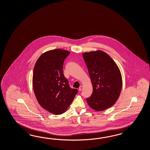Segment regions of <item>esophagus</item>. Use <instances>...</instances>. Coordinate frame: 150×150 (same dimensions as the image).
Wrapping results in <instances>:
<instances>
[{"label":"esophagus","mask_w":150,"mask_h":150,"mask_svg":"<svg viewBox=\"0 0 150 150\" xmlns=\"http://www.w3.org/2000/svg\"><path fill=\"white\" fill-rule=\"evenodd\" d=\"M82 89H83V86H80L79 87V91H82Z\"/></svg>","instance_id":"esophagus-1"}]
</instances>
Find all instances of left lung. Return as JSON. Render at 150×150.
<instances>
[{"mask_svg":"<svg viewBox=\"0 0 150 150\" xmlns=\"http://www.w3.org/2000/svg\"><path fill=\"white\" fill-rule=\"evenodd\" d=\"M92 84V96L86 99L89 107L103 111L114 105L121 92L122 78L115 62L104 51L83 54Z\"/></svg>","mask_w":150,"mask_h":150,"instance_id":"1","label":"left lung"}]
</instances>
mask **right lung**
<instances>
[{
    "label": "right lung",
    "mask_w": 150,
    "mask_h": 150,
    "mask_svg": "<svg viewBox=\"0 0 150 150\" xmlns=\"http://www.w3.org/2000/svg\"><path fill=\"white\" fill-rule=\"evenodd\" d=\"M70 52L60 49L47 51L34 67L33 86L38 103L54 115L66 112L78 93L71 88L63 72L64 60Z\"/></svg>",
    "instance_id": "obj_1"
}]
</instances>
